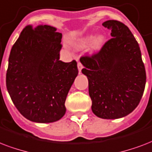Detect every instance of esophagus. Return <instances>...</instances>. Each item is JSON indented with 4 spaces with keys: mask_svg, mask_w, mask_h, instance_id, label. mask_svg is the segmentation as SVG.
Segmentation results:
<instances>
[{
    "mask_svg": "<svg viewBox=\"0 0 152 152\" xmlns=\"http://www.w3.org/2000/svg\"><path fill=\"white\" fill-rule=\"evenodd\" d=\"M82 68H83V66L81 63H77V69H78V72L81 73L82 72Z\"/></svg>",
    "mask_w": 152,
    "mask_h": 152,
    "instance_id": "obj_1",
    "label": "esophagus"
}]
</instances>
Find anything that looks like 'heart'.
I'll use <instances>...</instances> for the list:
<instances>
[{
    "label": "heart",
    "mask_w": 152,
    "mask_h": 152,
    "mask_svg": "<svg viewBox=\"0 0 152 152\" xmlns=\"http://www.w3.org/2000/svg\"><path fill=\"white\" fill-rule=\"evenodd\" d=\"M105 42V38L102 34H98L97 36H94L92 34L86 35L82 36L81 38L77 39L75 43H73L74 47L78 49L86 48L89 46V50L90 52L95 53L99 51L104 46Z\"/></svg>",
    "instance_id": "b5f03b06"
}]
</instances>
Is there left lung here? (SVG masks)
<instances>
[{
  "instance_id": "1",
  "label": "left lung",
  "mask_w": 152,
  "mask_h": 152,
  "mask_svg": "<svg viewBox=\"0 0 152 152\" xmlns=\"http://www.w3.org/2000/svg\"><path fill=\"white\" fill-rule=\"evenodd\" d=\"M102 25L113 38L99 53L82 57V70L89 81L92 111L102 119H118L136 109L146 84L145 67L139 44L125 24L109 20Z\"/></svg>"
}]
</instances>
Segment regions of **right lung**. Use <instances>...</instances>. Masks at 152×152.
<instances>
[{
    "instance_id": "add662e5",
    "label": "right lung",
    "mask_w": 152,
    "mask_h": 152,
    "mask_svg": "<svg viewBox=\"0 0 152 152\" xmlns=\"http://www.w3.org/2000/svg\"><path fill=\"white\" fill-rule=\"evenodd\" d=\"M56 30L27 26L9 55L8 92L19 112L32 122L51 123L65 115L66 96L78 74L76 61L59 60L62 33Z\"/></svg>"
}]
</instances>
